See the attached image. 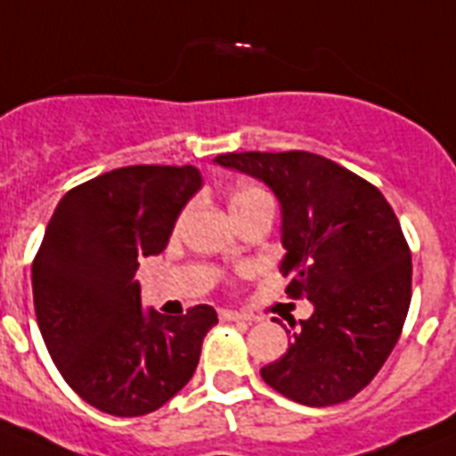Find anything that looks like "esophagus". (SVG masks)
Returning <instances> with one entry per match:
<instances>
[{"instance_id": "obj_1", "label": "esophagus", "mask_w": 456, "mask_h": 456, "mask_svg": "<svg viewBox=\"0 0 456 456\" xmlns=\"http://www.w3.org/2000/svg\"><path fill=\"white\" fill-rule=\"evenodd\" d=\"M222 322H250V317L236 311H220Z\"/></svg>"}]
</instances>
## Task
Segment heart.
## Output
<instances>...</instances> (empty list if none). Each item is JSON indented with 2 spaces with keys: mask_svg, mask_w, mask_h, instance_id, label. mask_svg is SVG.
<instances>
[{
  "mask_svg": "<svg viewBox=\"0 0 456 456\" xmlns=\"http://www.w3.org/2000/svg\"><path fill=\"white\" fill-rule=\"evenodd\" d=\"M264 197H269V194L264 192L262 187L239 185L234 192H232V197H229V210L234 213V210L246 208V206H250L252 201H257V199H264Z\"/></svg>",
  "mask_w": 456,
  "mask_h": 456,
  "instance_id": "b5f03b06",
  "label": "heart"
}]
</instances>
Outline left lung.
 <instances>
[{"instance_id":"8db88e82","label":"left lung","mask_w":456,"mask_h":456,"mask_svg":"<svg viewBox=\"0 0 456 456\" xmlns=\"http://www.w3.org/2000/svg\"><path fill=\"white\" fill-rule=\"evenodd\" d=\"M213 162L275 194L285 292L313 304L308 320L285 329L289 347L264 366V382L315 408L352 399L387 362L411 305V250L392 206L378 187L313 152H227Z\"/></svg>"}]
</instances>
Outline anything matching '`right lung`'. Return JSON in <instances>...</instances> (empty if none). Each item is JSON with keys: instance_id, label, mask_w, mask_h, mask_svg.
<instances>
[{"instance_id": "obj_1", "label": "right lung", "mask_w": 456, "mask_h": 456, "mask_svg": "<svg viewBox=\"0 0 456 456\" xmlns=\"http://www.w3.org/2000/svg\"><path fill=\"white\" fill-rule=\"evenodd\" d=\"M201 183L194 167L109 171L64 194L45 227L32 264L37 322L69 387L97 411L148 415L197 370L216 308L145 311L134 273L167 248Z\"/></svg>"}]
</instances>
